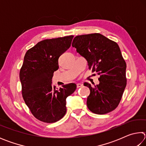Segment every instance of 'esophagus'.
<instances>
[{"mask_svg": "<svg viewBox=\"0 0 146 146\" xmlns=\"http://www.w3.org/2000/svg\"><path fill=\"white\" fill-rule=\"evenodd\" d=\"M83 86V84H76V87H77V88H81V87H82Z\"/></svg>", "mask_w": 146, "mask_h": 146, "instance_id": "1", "label": "esophagus"}]
</instances>
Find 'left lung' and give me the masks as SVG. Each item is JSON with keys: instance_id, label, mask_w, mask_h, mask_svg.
Returning a JSON list of instances; mask_svg holds the SVG:
<instances>
[{"instance_id": "obj_1", "label": "left lung", "mask_w": 146, "mask_h": 146, "mask_svg": "<svg viewBox=\"0 0 146 146\" xmlns=\"http://www.w3.org/2000/svg\"><path fill=\"white\" fill-rule=\"evenodd\" d=\"M72 46L88 61L89 69L100 75L99 84L90 88L87 106L91 112L104 115L115 110L119 104L126 86V63L119 46L115 42L100 33L78 35Z\"/></svg>"}]
</instances>
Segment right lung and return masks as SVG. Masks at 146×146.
<instances>
[{"label":"right lung","mask_w":146,"mask_h":146,"mask_svg":"<svg viewBox=\"0 0 146 146\" xmlns=\"http://www.w3.org/2000/svg\"><path fill=\"white\" fill-rule=\"evenodd\" d=\"M73 35L39 42L27 51L20 71L22 93L26 104L38 120L54 123L66 113V98L76 88L75 83L56 89L53 73L58 69V58L71 46Z\"/></svg>","instance_id":"add662e5"}]
</instances>
